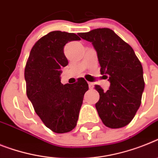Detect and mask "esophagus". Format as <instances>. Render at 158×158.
I'll list each match as a JSON object with an SVG mask.
<instances>
[{
	"label": "esophagus",
	"instance_id": "34e87169",
	"mask_svg": "<svg viewBox=\"0 0 158 158\" xmlns=\"http://www.w3.org/2000/svg\"><path fill=\"white\" fill-rule=\"evenodd\" d=\"M88 87H89L90 89H93L94 83H88Z\"/></svg>",
	"mask_w": 158,
	"mask_h": 158
}]
</instances>
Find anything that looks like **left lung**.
<instances>
[{"label":"left lung","instance_id":"obj_1","mask_svg":"<svg viewBox=\"0 0 158 158\" xmlns=\"http://www.w3.org/2000/svg\"><path fill=\"white\" fill-rule=\"evenodd\" d=\"M79 35L92 43L101 75L109 77L110 87L107 91L95 86L99 94L95 104L99 116L110 128L126 126L141 103L144 88L142 65L133 49L108 28L95 29Z\"/></svg>","mask_w":158,"mask_h":158}]
</instances>
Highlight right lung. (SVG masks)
Here are the masks:
<instances>
[{
    "mask_svg": "<svg viewBox=\"0 0 158 158\" xmlns=\"http://www.w3.org/2000/svg\"><path fill=\"white\" fill-rule=\"evenodd\" d=\"M79 40L73 33L50 32L33 46L25 68L28 98L45 125L56 133L75 128L83 95L88 90L83 78L73 84L61 83V69L68 64L64 46Z\"/></svg>",
    "mask_w": 158,
    "mask_h": 158,
    "instance_id": "add662e5",
    "label": "right lung"
}]
</instances>
